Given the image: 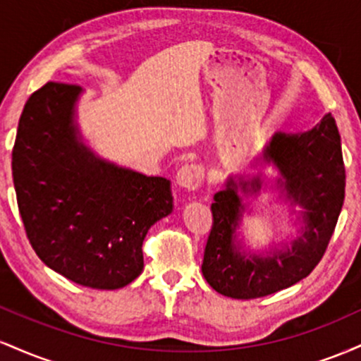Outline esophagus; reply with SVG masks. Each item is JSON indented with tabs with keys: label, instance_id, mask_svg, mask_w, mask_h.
<instances>
[{
	"label": "esophagus",
	"instance_id": "34e87169",
	"mask_svg": "<svg viewBox=\"0 0 361 361\" xmlns=\"http://www.w3.org/2000/svg\"><path fill=\"white\" fill-rule=\"evenodd\" d=\"M202 180H204V169L198 166V164H185L176 173V185L188 190V192L197 190Z\"/></svg>",
	"mask_w": 361,
	"mask_h": 361
}]
</instances>
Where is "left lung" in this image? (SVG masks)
<instances>
[{
    "instance_id": "obj_1",
    "label": "left lung",
    "mask_w": 361,
    "mask_h": 361,
    "mask_svg": "<svg viewBox=\"0 0 361 361\" xmlns=\"http://www.w3.org/2000/svg\"><path fill=\"white\" fill-rule=\"evenodd\" d=\"M263 163L279 169L276 186L292 205H300V235L292 246L247 252L235 229L246 212L243 197L258 195L263 180L227 178L214 195L212 231L204 252L207 283L231 299H258L292 287L316 268L324 256L345 200V163L341 137L333 115L326 114L312 130L276 132L263 151Z\"/></svg>"
}]
</instances>
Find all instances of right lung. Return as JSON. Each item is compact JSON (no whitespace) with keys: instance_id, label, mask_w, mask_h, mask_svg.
I'll use <instances>...</instances> for the list:
<instances>
[{"instance_id":"obj_1","label":"right lung","mask_w":361,"mask_h":361,"mask_svg":"<svg viewBox=\"0 0 361 361\" xmlns=\"http://www.w3.org/2000/svg\"><path fill=\"white\" fill-rule=\"evenodd\" d=\"M80 93L51 81L25 103L11 154L16 202L49 268L82 287L115 290L142 271L147 231L173 212L171 183L86 147L74 120Z\"/></svg>"}]
</instances>
